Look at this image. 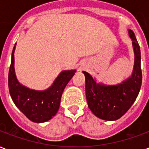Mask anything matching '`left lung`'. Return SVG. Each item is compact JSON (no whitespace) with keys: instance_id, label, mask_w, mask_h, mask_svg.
I'll return each instance as SVG.
<instances>
[{"instance_id":"obj_1","label":"left lung","mask_w":149,"mask_h":149,"mask_svg":"<svg viewBox=\"0 0 149 149\" xmlns=\"http://www.w3.org/2000/svg\"><path fill=\"white\" fill-rule=\"evenodd\" d=\"M132 40L135 53L133 73L122 83L115 85L97 83L87 72L85 76V93L88 106L97 117L105 120H116L125 114L136 99L142 83L141 49L134 33L128 31Z\"/></svg>"}]
</instances>
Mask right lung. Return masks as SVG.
<instances>
[{"label":"right lung","instance_id":"right-lung-1","mask_svg":"<svg viewBox=\"0 0 149 149\" xmlns=\"http://www.w3.org/2000/svg\"><path fill=\"white\" fill-rule=\"evenodd\" d=\"M15 45L12 52L11 65L8 71V89L12 99L21 112L30 120L45 122L52 118L58 111L63 91L76 70L62 71L52 86L44 91L30 89L17 80L14 71Z\"/></svg>","mask_w":149,"mask_h":149}]
</instances>
